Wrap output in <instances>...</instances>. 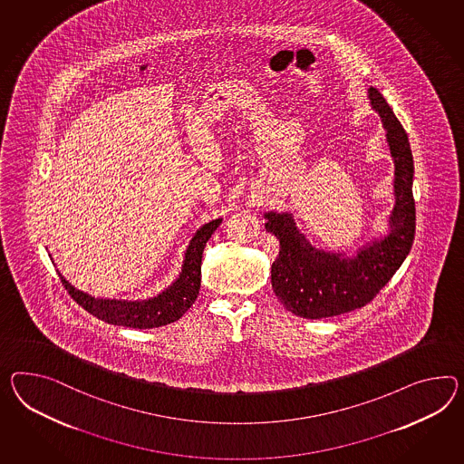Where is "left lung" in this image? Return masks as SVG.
Here are the masks:
<instances>
[{"label": "left lung", "mask_w": 464, "mask_h": 464, "mask_svg": "<svg viewBox=\"0 0 464 464\" xmlns=\"http://www.w3.org/2000/svg\"><path fill=\"white\" fill-rule=\"evenodd\" d=\"M372 107L387 131L393 158V203L389 234L375 238L346 257L309 244L291 214H264L266 230L279 238V256L271 267V283L287 311L306 320L338 316L369 304L402 266L416 234V203L412 197L414 160L409 138L383 95L370 87Z\"/></svg>", "instance_id": "left-lung-1"}]
</instances>
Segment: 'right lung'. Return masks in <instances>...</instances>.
<instances>
[{
  "instance_id": "1",
  "label": "right lung",
  "mask_w": 464,
  "mask_h": 464,
  "mask_svg": "<svg viewBox=\"0 0 464 464\" xmlns=\"http://www.w3.org/2000/svg\"><path fill=\"white\" fill-rule=\"evenodd\" d=\"M222 224V218L212 220L200 227L187 247L185 261L181 266L179 279L168 285L158 296L143 299V301H118V299H102L94 297L83 291L75 289L73 285L59 273L62 285L85 311L94 314L95 318L106 321L109 324H118L126 328H158L173 321L179 320L200 291L202 281V254L207 240L212 237L217 227Z\"/></svg>"
}]
</instances>
